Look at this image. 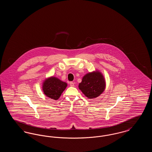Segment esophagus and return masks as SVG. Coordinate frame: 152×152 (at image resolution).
<instances>
[{
	"mask_svg": "<svg viewBox=\"0 0 152 152\" xmlns=\"http://www.w3.org/2000/svg\"><path fill=\"white\" fill-rule=\"evenodd\" d=\"M69 84H70V86H71V87H74V86H75V84H74V83L72 82V81L70 82V83H69Z\"/></svg>",
	"mask_w": 152,
	"mask_h": 152,
	"instance_id": "1",
	"label": "esophagus"
}]
</instances>
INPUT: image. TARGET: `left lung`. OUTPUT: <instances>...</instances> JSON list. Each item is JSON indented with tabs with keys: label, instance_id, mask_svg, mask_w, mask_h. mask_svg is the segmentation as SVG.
I'll return each mask as SVG.
<instances>
[{
	"label": "left lung",
	"instance_id": "obj_1",
	"mask_svg": "<svg viewBox=\"0 0 152 152\" xmlns=\"http://www.w3.org/2000/svg\"><path fill=\"white\" fill-rule=\"evenodd\" d=\"M105 82L100 72H92L85 75L79 88L89 99H94L101 94L105 89Z\"/></svg>",
	"mask_w": 152,
	"mask_h": 152
}]
</instances>
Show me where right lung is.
<instances>
[{
    "instance_id": "right-lung-1",
    "label": "right lung",
    "mask_w": 152,
    "mask_h": 152,
    "mask_svg": "<svg viewBox=\"0 0 152 152\" xmlns=\"http://www.w3.org/2000/svg\"><path fill=\"white\" fill-rule=\"evenodd\" d=\"M67 86V84L56 77H51L44 82L43 90L47 97L58 100Z\"/></svg>"
}]
</instances>
